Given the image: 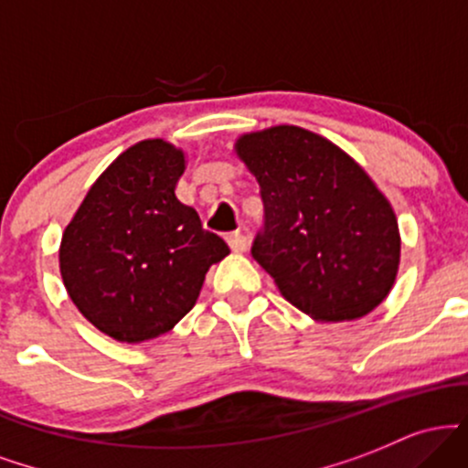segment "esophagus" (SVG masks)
Returning <instances> with one entry per match:
<instances>
[{
    "label": "esophagus",
    "instance_id": "34e87169",
    "mask_svg": "<svg viewBox=\"0 0 468 468\" xmlns=\"http://www.w3.org/2000/svg\"><path fill=\"white\" fill-rule=\"evenodd\" d=\"M227 241H229L230 250H235V252H244L246 249H249V235L239 233V230L230 233L229 238H227Z\"/></svg>",
    "mask_w": 468,
    "mask_h": 468
}]
</instances>
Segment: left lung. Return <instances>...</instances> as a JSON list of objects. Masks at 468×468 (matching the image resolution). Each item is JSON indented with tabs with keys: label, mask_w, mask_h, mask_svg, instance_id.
<instances>
[{
	"label": "left lung",
	"mask_w": 468,
	"mask_h": 468,
	"mask_svg": "<svg viewBox=\"0 0 468 468\" xmlns=\"http://www.w3.org/2000/svg\"><path fill=\"white\" fill-rule=\"evenodd\" d=\"M235 149L264 202L250 252L279 292L316 321L372 313L394 286L400 235L369 176L336 144L292 125L246 133Z\"/></svg>",
	"instance_id": "1"
}]
</instances>
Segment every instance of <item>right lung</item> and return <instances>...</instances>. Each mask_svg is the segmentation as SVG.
Masks as SVG:
<instances>
[{"mask_svg": "<svg viewBox=\"0 0 468 468\" xmlns=\"http://www.w3.org/2000/svg\"><path fill=\"white\" fill-rule=\"evenodd\" d=\"M185 155L165 141L127 149L66 227L58 264L80 314L107 336L141 343L196 305L204 275L229 246L176 197Z\"/></svg>", "mask_w": 468, "mask_h": 468, "instance_id": "add662e5", "label": "right lung"}]
</instances>
